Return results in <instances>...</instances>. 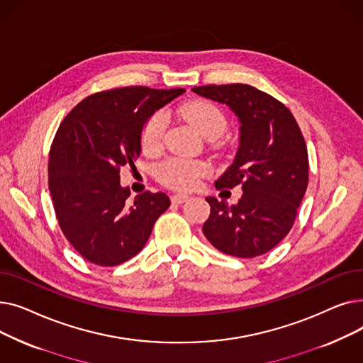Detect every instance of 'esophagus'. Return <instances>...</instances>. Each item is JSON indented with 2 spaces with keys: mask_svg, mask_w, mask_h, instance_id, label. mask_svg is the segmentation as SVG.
Listing matches in <instances>:
<instances>
[{
  "mask_svg": "<svg viewBox=\"0 0 363 363\" xmlns=\"http://www.w3.org/2000/svg\"><path fill=\"white\" fill-rule=\"evenodd\" d=\"M188 199H189V197H188L186 194H174V196H170L172 203H175V204H182V203H185Z\"/></svg>",
  "mask_w": 363,
  "mask_h": 363,
  "instance_id": "esophagus-1",
  "label": "esophagus"
}]
</instances>
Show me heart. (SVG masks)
Instances as JSON below:
<instances>
[{
  "instance_id": "b5f03b06",
  "label": "heart",
  "mask_w": 363,
  "mask_h": 363,
  "mask_svg": "<svg viewBox=\"0 0 363 363\" xmlns=\"http://www.w3.org/2000/svg\"><path fill=\"white\" fill-rule=\"evenodd\" d=\"M179 116L191 125L206 140H218L228 128L223 111L207 100H191L178 108ZM166 129V118L162 111L152 113L141 128V150L145 155H155L162 147ZM211 167L201 160H188L172 157L160 163L157 167L159 181L179 191L193 189L199 179L208 175Z\"/></svg>"
}]
</instances>
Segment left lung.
I'll use <instances>...</instances> for the list:
<instances>
[{
	"label": "left lung",
	"instance_id": "left-lung-1",
	"mask_svg": "<svg viewBox=\"0 0 363 363\" xmlns=\"http://www.w3.org/2000/svg\"><path fill=\"white\" fill-rule=\"evenodd\" d=\"M193 91L226 104L241 123L233 164L215 182L241 186L237 204L207 197L211 216L203 234L225 255L256 257L287 235L309 181L308 148L291 114L272 95L245 84L206 85Z\"/></svg>",
	"mask_w": 363,
	"mask_h": 363
}]
</instances>
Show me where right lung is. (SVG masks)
Returning a JSON list of instances; mask_svg holds the SVG:
<instances>
[{
	"label": "right lung",
	"instance_id": "add662e5",
	"mask_svg": "<svg viewBox=\"0 0 363 363\" xmlns=\"http://www.w3.org/2000/svg\"><path fill=\"white\" fill-rule=\"evenodd\" d=\"M184 92L148 86L101 91L73 107L57 129L48 188L65 237L88 262L116 266L138 255L170 206L164 193L150 191L128 203L121 167H135L144 122Z\"/></svg>",
	"mask_w": 363,
	"mask_h": 363
}]
</instances>
